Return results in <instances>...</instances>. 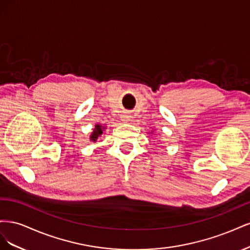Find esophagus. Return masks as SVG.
Returning a JSON list of instances; mask_svg holds the SVG:
<instances>
[{"label": "esophagus", "mask_w": 250, "mask_h": 250, "mask_svg": "<svg viewBox=\"0 0 250 250\" xmlns=\"http://www.w3.org/2000/svg\"><path fill=\"white\" fill-rule=\"evenodd\" d=\"M130 118L131 117H130V115L128 112H123L122 115H121V120H122L124 123H127L128 121H130Z\"/></svg>", "instance_id": "34e87169"}]
</instances>
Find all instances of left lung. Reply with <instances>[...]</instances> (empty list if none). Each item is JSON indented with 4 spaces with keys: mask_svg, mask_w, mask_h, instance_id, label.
<instances>
[{
    "mask_svg": "<svg viewBox=\"0 0 250 250\" xmlns=\"http://www.w3.org/2000/svg\"><path fill=\"white\" fill-rule=\"evenodd\" d=\"M152 132H153V131H152V130H151V132H149V133H151V134H152Z\"/></svg>",
    "mask_w": 250,
    "mask_h": 250,
    "instance_id": "left-lung-1",
    "label": "left lung"
}]
</instances>
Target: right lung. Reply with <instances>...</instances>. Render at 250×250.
<instances>
[{"label":"right lung","mask_w":250,"mask_h":250,"mask_svg":"<svg viewBox=\"0 0 250 250\" xmlns=\"http://www.w3.org/2000/svg\"><path fill=\"white\" fill-rule=\"evenodd\" d=\"M105 129H106V127H105V126H103V125H101V124H96V125H95V128H94V130H93V132L90 133L89 141L96 142V141L98 140V138L101 137L102 133H103V131H104Z\"/></svg>","instance_id":"right-lung-1"}]
</instances>
